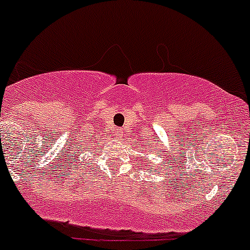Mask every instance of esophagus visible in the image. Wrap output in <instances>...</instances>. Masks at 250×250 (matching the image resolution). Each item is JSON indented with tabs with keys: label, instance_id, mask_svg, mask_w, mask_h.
Segmentation results:
<instances>
[{
	"label": "esophagus",
	"instance_id": "1",
	"mask_svg": "<svg viewBox=\"0 0 250 250\" xmlns=\"http://www.w3.org/2000/svg\"><path fill=\"white\" fill-rule=\"evenodd\" d=\"M118 136H121V134H118Z\"/></svg>",
	"mask_w": 250,
	"mask_h": 250
}]
</instances>
